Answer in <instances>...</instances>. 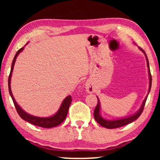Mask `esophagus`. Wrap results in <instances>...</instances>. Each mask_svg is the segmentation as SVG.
<instances>
[{"label":"esophagus","mask_w":160,"mask_h":160,"mask_svg":"<svg viewBox=\"0 0 160 160\" xmlns=\"http://www.w3.org/2000/svg\"><path fill=\"white\" fill-rule=\"evenodd\" d=\"M85 88H86V91L88 93H92L95 92V87H94L93 84H92L90 82H87L86 84H85Z\"/></svg>","instance_id":"obj_1"}]
</instances>
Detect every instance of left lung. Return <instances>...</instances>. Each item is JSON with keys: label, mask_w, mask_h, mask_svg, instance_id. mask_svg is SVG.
<instances>
[{"label": "left lung", "mask_w": 160, "mask_h": 160, "mask_svg": "<svg viewBox=\"0 0 160 160\" xmlns=\"http://www.w3.org/2000/svg\"><path fill=\"white\" fill-rule=\"evenodd\" d=\"M139 49H140V50H141V51L143 52L144 54H145L146 62H147V67L148 68V77H149V88H148V95H146L145 99L143 100V102H142V104L141 106V108H139V110L136 113H134V114L130 116V117H127L125 118H122V119H113V120L106 119H104V118L102 117L101 115H100V100H99V98H98V97H97L98 105L95 109V111H94V117H95V119L97 121L98 123L100 124L101 126L104 127V128H106L108 129H113V128H120V127L127 125V124H130V123H131V122H134L135 120H136L138 118L141 116L142 112H143L144 106H145L146 99H147L148 93H149V92L151 90V87H152V76H151V72L149 70V63H148L147 56H146L145 52H144L143 50L141 49V48H139Z\"/></svg>", "instance_id": "left-lung-1"}]
</instances>
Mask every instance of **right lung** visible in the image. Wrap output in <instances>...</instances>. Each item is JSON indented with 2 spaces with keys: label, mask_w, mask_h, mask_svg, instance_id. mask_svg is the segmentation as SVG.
<instances>
[{
  "label": "right lung",
  "mask_w": 160,
  "mask_h": 160,
  "mask_svg": "<svg viewBox=\"0 0 160 160\" xmlns=\"http://www.w3.org/2000/svg\"><path fill=\"white\" fill-rule=\"evenodd\" d=\"M23 49H24V47L21 48L20 49L17 51L16 54H15L14 60H13V62H12V68H11V72H10L9 76H8V91H9V94L11 97L12 98L13 102H14V104L15 106V108H16L17 113H18L19 117H20L22 119L25 120V121L29 122V123L32 124H34V125L41 127V128H54V127L58 126L59 124L62 123V122L65 119V118H66L69 106L72 102V98L71 95H68V97H66L64 100H63V101L62 102V104H61V106L60 107V108H59V110L58 111V112H57L55 114L52 116V117H35V116L30 115L27 112H25V111H24L18 104H17V102L14 99V96H13L12 89H11V78H12V72H13V69H14L15 61L17 60V56H18V54L20 53L21 52H22Z\"/></svg>",
  "instance_id": "add662e5"
}]
</instances>
